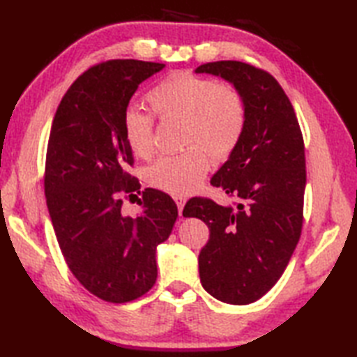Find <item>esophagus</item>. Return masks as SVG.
I'll use <instances>...</instances> for the list:
<instances>
[{"mask_svg": "<svg viewBox=\"0 0 357 357\" xmlns=\"http://www.w3.org/2000/svg\"><path fill=\"white\" fill-rule=\"evenodd\" d=\"M174 202H176L178 211H179V215H181V213H183V208H184V204H185V198H183V196H174Z\"/></svg>", "mask_w": 357, "mask_h": 357, "instance_id": "obj_1", "label": "esophagus"}]
</instances>
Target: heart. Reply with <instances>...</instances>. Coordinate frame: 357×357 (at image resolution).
I'll return each instance as SVG.
<instances>
[{"instance_id":"b5f03b06","label":"heart","mask_w":357,"mask_h":357,"mask_svg":"<svg viewBox=\"0 0 357 357\" xmlns=\"http://www.w3.org/2000/svg\"><path fill=\"white\" fill-rule=\"evenodd\" d=\"M147 102L159 119H179L183 144L190 146L178 155L159 156L147 167V183L172 195H187L198 188L210 169V153L229 156L244 132L245 102L239 90L227 84L178 72L147 93ZM128 149L147 158L153 149V118L128 107L123 115Z\"/></svg>"}]
</instances>
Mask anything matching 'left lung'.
Returning a JSON list of instances; mask_svg holds the SVG:
<instances>
[{
  "label": "left lung",
  "mask_w": 357,
  "mask_h": 357,
  "mask_svg": "<svg viewBox=\"0 0 357 357\" xmlns=\"http://www.w3.org/2000/svg\"><path fill=\"white\" fill-rule=\"evenodd\" d=\"M195 73L230 82L245 102L238 146L210 179L238 199L236 207L193 198L183 215L210 229L199 253L204 290L225 304L247 305L278 282L301 238L304 139L290 100L270 73L239 61L207 63Z\"/></svg>",
  "instance_id": "obj_1"
}]
</instances>
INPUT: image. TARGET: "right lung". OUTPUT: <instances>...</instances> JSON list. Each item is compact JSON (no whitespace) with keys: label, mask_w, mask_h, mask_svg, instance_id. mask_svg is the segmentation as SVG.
Returning a JSON list of instances; mask_svg holds the SVG:
<instances>
[{"label":"right lung","mask_w":357,"mask_h":357,"mask_svg":"<svg viewBox=\"0 0 357 357\" xmlns=\"http://www.w3.org/2000/svg\"><path fill=\"white\" fill-rule=\"evenodd\" d=\"M164 64L115 59L73 82L53 118L44 192L59 248L73 276L92 294L123 304L156 282V247L178 218L169 195L146 188L141 213L126 216L121 196L138 190L123 115L142 81Z\"/></svg>","instance_id":"1"}]
</instances>
